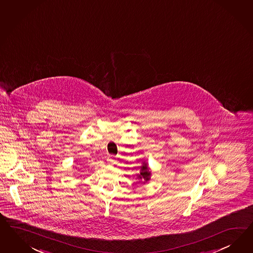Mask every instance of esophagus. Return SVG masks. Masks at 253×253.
Returning <instances> with one entry per match:
<instances>
[{
  "label": "esophagus",
  "mask_w": 253,
  "mask_h": 253,
  "mask_svg": "<svg viewBox=\"0 0 253 253\" xmlns=\"http://www.w3.org/2000/svg\"><path fill=\"white\" fill-rule=\"evenodd\" d=\"M107 161H108L109 163H111V164H114V163H116V157H115L114 155H111V156H108V158H107Z\"/></svg>",
  "instance_id": "obj_1"
}]
</instances>
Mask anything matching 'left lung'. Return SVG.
<instances>
[{"instance_id": "left-lung-1", "label": "left lung", "mask_w": 253, "mask_h": 253, "mask_svg": "<svg viewBox=\"0 0 253 253\" xmlns=\"http://www.w3.org/2000/svg\"><path fill=\"white\" fill-rule=\"evenodd\" d=\"M150 175H151V173L149 171V168H148L147 165H144L141 167L140 173H138L137 177L140 178V179H144V180L147 181L150 179Z\"/></svg>"}]
</instances>
